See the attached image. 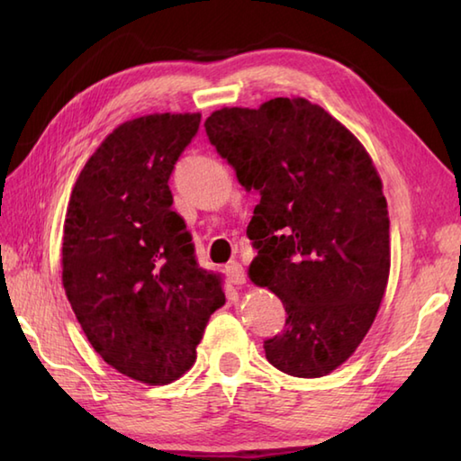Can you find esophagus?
Wrapping results in <instances>:
<instances>
[{
  "mask_svg": "<svg viewBox=\"0 0 461 461\" xmlns=\"http://www.w3.org/2000/svg\"><path fill=\"white\" fill-rule=\"evenodd\" d=\"M225 276H228V281L231 285H243V283H246V269H243L238 261L225 266Z\"/></svg>",
  "mask_w": 461,
  "mask_h": 461,
  "instance_id": "34e87169",
  "label": "esophagus"
}]
</instances>
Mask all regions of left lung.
Wrapping results in <instances>:
<instances>
[{
  "label": "left lung",
  "instance_id": "8db88e82",
  "mask_svg": "<svg viewBox=\"0 0 461 461\" xmlns=\"http://www.w3.org/2000/svg\"><path fill=\"white\" fill-rule=\"evenodd\" d=\"M238 182L259 192L248 238L249 279L287 311L266 357L299 378L347 362L376 319L390 276V220L365 146L301 96L223 106L203 122Z\"/></svg>",
  "mask_w": 461,
  "mask_h": 461
}]
</instances>
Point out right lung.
<instances>
[{"instance_id":"1","label":"right lung","mask_w":461,"mask_h":461,"mask_svg":"<svg viewBox=\"0 0 461 461\" xmlns=\"http://www.w3.org/2000/svg\"><path fill=\"white\" fill-rule=\"evenodd\" d=\"M200 113H154L106 136L77 178L63 225V287L106 365L150 386L195 362L218 273L202 269L172 210L170 174L198 132Z\"/></svg>"}]
</instances>
